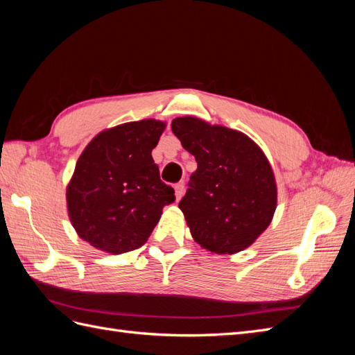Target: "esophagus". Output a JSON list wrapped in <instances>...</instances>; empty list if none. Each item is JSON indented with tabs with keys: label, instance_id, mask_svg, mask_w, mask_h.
Listing matches in <instances>:
<instances>
[{
	"label": "esophagus",
	"instance_id": "obj_1",
	"mask_svg": "<svg viewBox=\"0 0 355 355\" xmlns=\"http://www.w3.org/2000/svg\"><path fill=\"white\" fill-rule=\"evenodd\" d=\"M185 192V184L184 182H179V184L175 185V196H176V200H180L182 196H184Z\"/></svg>",
	"mask_w": 355,
	"mask_h": 355
}]
</instances>
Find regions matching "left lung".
Returning <instances> with one entry per match:
<instances>
[{
    "label": "left lung",
    "mask_w": 355,
    "mask_h": 355,
    "mask_svg": "<svg viewBox=\"0 0 355 355\" xmlns=\"http://www.w3.org/2000/svg\"><path fill=\"white\" fill-rule=\"evenodd\" d=\"M171 132L197 161L179 202L192 239L216 254L247 249L270 227L277 207L266 155L244 133L196 116L175 118Z\"/></svg>",
    "instance_id": "obj_1"
}]
</instances>
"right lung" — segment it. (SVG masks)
I'll return each instance as SVG.
<instances>
[{
	"mask_svg": "<svg viewBox=\"0 0 355 355\" xmlns=\"http://www.w3.org/2000/svg\"><path fill=\"white\" fill-rule=\"evenodd\" d=\"M166 123L132 121L96 135L67 188L68 214L80 237L120 254L146 243L175 189L159 179L153 149Z\"/></svg>",
	"mask_w": 355,
	"mask_h": 355,
	"instance_id": "right-lung-1",
	"label": "right lung"
}]
</instances>
